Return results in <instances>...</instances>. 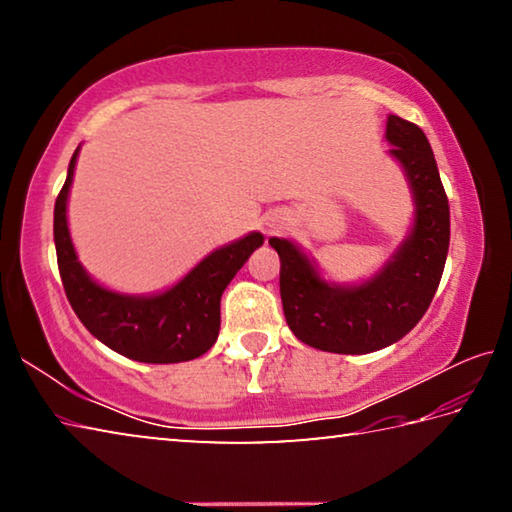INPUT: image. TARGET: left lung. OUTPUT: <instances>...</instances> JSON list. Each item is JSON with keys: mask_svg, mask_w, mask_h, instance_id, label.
Wrapping results in <instances>:
<instances>
[{"mask_svg": "<svg viewBox=\"0 0 512 512\" xmlns=\"http://www.w3.org/2000/svg\"><path fill=\"white\" fill-rule=\"evenodd\" d=\"M391 155L409 178L415 223L386 266L357 287L329 284L289 239L271 237L280 255L284 318L302 343L323 352L368 354L400 341L429 309L449 248V203L431 144L411 121H386Z\"/></svg>", "mask_w": 512, "mask_h": 512, "instance_id": "left-lung-1", "label": "left lung"}]
</instances>
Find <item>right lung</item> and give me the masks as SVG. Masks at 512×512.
<instances>
[{"mask_svg": "<svg viewBox=\"0 0 512 512\" xmlns=\"http://www.w3.org/2000/svg\"><path fill=\"white\" fill-rule=\"evenodd\" d=\"M74 151L67 180L54 207V241L58 271L74 314L92 336L124 357L142 363H180L201 357L216 343L221 327V296L253 250L264 244L259 232L228 244L183 280L155 296H124L103 289L85 273L67 228V196L72 187Z\"/></svg>", "mask_w": 512, "mask_h": 512, "instance_id": "right-lung-1", "label": "right lung"}]
</instances>
